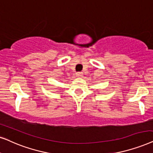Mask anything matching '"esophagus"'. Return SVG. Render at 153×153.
Returning a JSON list of instances; mask_svg holds the SVG:
<instances>
[{
    "instance_id": "1",
    "label": "esophagus",
    "mask_w": 153,
    "mask_h": 153,
    "mask_svg": "<svg viewBox=\"0 0 153 153\" xmlns=\"http://www.w3.org/2000/svg\"><path fill=\"white\" fill-rule=\"evenodd\" d=\"M76 76L77 77H82L83 76V72H76Z\"/></svg>"
}]
</instances>
